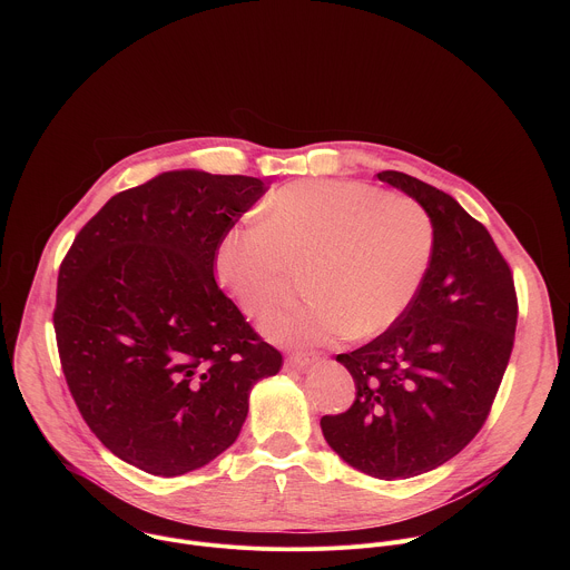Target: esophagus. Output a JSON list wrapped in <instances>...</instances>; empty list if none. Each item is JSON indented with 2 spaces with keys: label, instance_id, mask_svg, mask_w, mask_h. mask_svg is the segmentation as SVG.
<instances>
[{
  "label": "esophagus",
  "instance_id": "34e87169",
  "mask_svg": "<svg viewBox=\"0 0 570 570\" xmlns=\"http://www.w3.org/2000/svg\"><path fill=\"white\" fill-rule=\"evenodd\" d=\"M315 361H320L317 354H291V356L286 358V365H288V367H295V370H306V367H311Z\"/></svg>",
  "mask_w": 570,
  "mask_h": 570
}]
</instances>
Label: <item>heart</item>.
<instances>
[{
	"instance_id": "1",
	"label": "heart",
	"mask_w": 570,
	"mask_h": 570,
	"mask_svg": "<svg viewBox=\"0 0 570 570\" xmlns=\"http://www.w3.org/2000/svg\"><path fill=\"white\" fill-rule=\"evenodd\" d=\"M435 250V227L413 198L338 180L275 191L259 225L227 229L214 257L220 286L246 313H262L306 268V299L259 322L284 347L327 345L387 332L417 299Z\"/></svg>"
}]
</instances>
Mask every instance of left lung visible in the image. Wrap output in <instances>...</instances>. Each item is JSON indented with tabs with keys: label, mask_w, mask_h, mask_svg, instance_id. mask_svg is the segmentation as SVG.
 I'll return each instance as SVG.
<instances>
[{
	"label": "left lung",
	"mask_w": 570,
	"mask_h": 570,
	"mask_svg": "<svg viewBox=\"0 0 570 570\" xmlns=\"http://www.w3.org/2000/svg\"><path fill=\"white\" fill-rule=\"evenodd\" d=\"M379 180L429 212L433 262L394 327L336 356L356 383V399L320 426L350 466L396 480L444 464L482 429L512 354L519 311L510 266L482 223L409 174L381 171Z\"/></svg>",
	"instance_id": "obj_1"
}]
</instances>
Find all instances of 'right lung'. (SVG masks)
Listing matches in <instances>:
<instances>
[{"label": "right lung", "mask_w": 570, "mask_h": 570, "mask_svg": "<svg viewBox=\"0 0 570 570\" xmlns=\"http://www.w3.org/2000/svg\"><path fill=\"white\" fill-rule=\"evenodd\" d=\"M266 194L250 176L165 171L112 196L58 273L53 330L69 392L124 462L183 475L234 444L282 354L214 279L220 236Z\"/></svg>", "instance_id": "right-lung-1"}]
</instances>
